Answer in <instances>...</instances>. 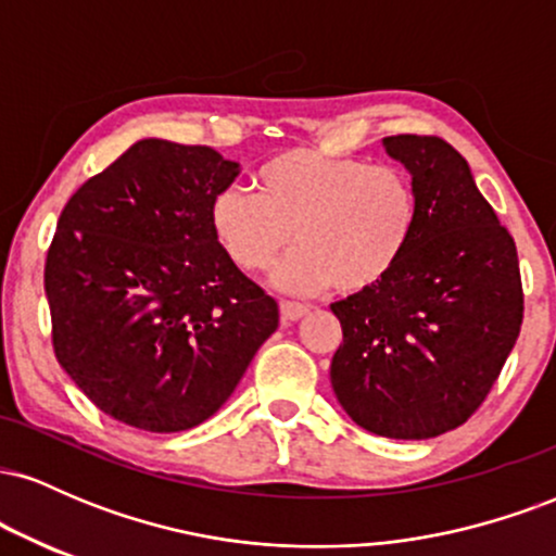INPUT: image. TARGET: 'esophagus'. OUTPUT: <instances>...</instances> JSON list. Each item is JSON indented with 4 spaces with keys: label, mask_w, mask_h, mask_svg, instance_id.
Wrapping results in <instances>:
<instances>
[{
    "label": "esophagus",
    "mask_w": 556,
    "mask_h": 556,
    "mask_svg": "<svg viewBox=\"0 0 556 556\" xmlns=\"http://www.w3.org/2000/svg\"><path fill=\"white\" fill-rule=\"evenodd\" d=\"M279 314H282V321H300L303 316H308V305L292 303V300H279Z\"/></svg>",
    "instance_id": "obj_1"
}]
</instances>
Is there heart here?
Wrapping results in <instances>:
<instances>
[{
	"instance_id": "b5f03b06",
	"label": "heart",
	"mask_w": 556,
	"mask_h": 556,
	"mask_svg": "<svg viewBox=\"0 0 556 556\" xmlns=\"http://www.w3.org/2000/svg\"><path fill=\"white\" fill-rule=\"evenodd\" d=\"M256 193L227 188L208 208L212 232L235 266L271 271L298 295L337 285L342 295L379 287L410 245L418 225L416 185L394 164H368L316 149H287L256 175Z\"/></svg>"
}]
</instances>
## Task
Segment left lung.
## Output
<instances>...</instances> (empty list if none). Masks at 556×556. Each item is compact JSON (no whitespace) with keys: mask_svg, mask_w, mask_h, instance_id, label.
Instances as JSON below:
<instances>
[{"mask_svg":"<svg viewBox=\"0 0 556 556\" xmlns=\"http://www.w3.org/2000/svg\"><path fill=\"white\" fill-rule=\"evenodd\" d=\"M381 143L410 172L418 225L384 282L331 303L342 324L331 389L361 429L431 439L473 416L513 353L522 324L518 251L446 140Z\"/></svg>","mask_w":556,"mask_h":556,"instance_id":"obj_1","label":"left lung"}]
</instances>
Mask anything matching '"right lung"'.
Masks as SVG:
<instances>
[{
	"label": "right lung",
	"mask_w": 556,
	"mask_h": 556,
	"mask_svg": "<svg viewBox=\"0 0 556 556\" xmlns=\"http://www.w3.org/2000/svg\"><path fill=\"white\" fill-rule=\"evenodd\" d=\"M238 175L208 146L143 138L62 208L43 269L54 353L114 420L154 433L203 424L279 327L277 300L208 222Z\"/></svg>",
	"instance_id": "obj_1"
}]
</instances>
